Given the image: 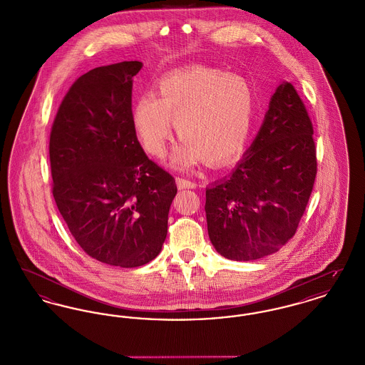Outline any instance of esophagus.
I'll return each instance as SVG.
<instances>
[{"label":"esophagus","instance_id":"1","mask_svg":"<svg viewBox=\"0 0 365 365\" xmlns=\"http://www.w3.org/2000/svg\"><path fill=\"white\" fill-rule=\"evenodd\" d=\"M176 185H178V189L183 190V189H194L195 187V183L191 182L189 179H185V178H176Z\"/></svg>","mask_w":365,"mask_h":365}]
</instances>
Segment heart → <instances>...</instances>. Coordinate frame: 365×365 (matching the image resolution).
I'll use <instances>...</instances> for the list:
<instances>
[{
	"mask_svg": "<svg viewBox=\"0 0 365 365\" xmlns=\"http://www.w3.org/2000/svg\"><path fill=\"white\" fill-rule=\"evenodd\" d=\"M255 122V94L235 73L205 66H190L165 73L134 105L131 123L140 146L163 157L173 135L183 139L173 163L185 168L202 158L220 165L242 153Z\"/></svg>",
	"mask_w": 365,
	"mask_h": 365,
	"instance_id": "obj_1",
	"label": "heart"
}]
</instances>
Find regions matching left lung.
<instances>
[{"instance_id": "8db88e82", "label": "left lung", "mask_w": 365, "mask_h": 365, "mask_svg": "<svg viewBox=\"0 0 365 365\" xmlns=\"http://www.w3.org/2000/svg\"><path fill=\"white\" fill-rule=\"evenodd\" d=\"M317 173L313 125L294 86L279 85L232 174L207 189L209 240L226 259L272 255L297 231Z\"/></svg>"}]
</instances>
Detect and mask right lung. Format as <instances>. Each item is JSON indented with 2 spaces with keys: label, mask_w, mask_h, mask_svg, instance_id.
<instances>
[{
  "label": "right lung",
  "mask_w": 365,
  "mask_h": 365,
  "mask_svg": "<svg viewBox=\"0 0 365 365\" xmlns=\"http://www.w3.org/2000/svg\"><path fill=\"white\" fill-rule=\"evenodd\" d=\"M140 68V61H123L78 78L49 142L53 197L72 237L90 257L122 268L156 259L178 191L133 128V78Z\"/></svg>",
  "instance_id": "right-lung-1"
}]
</instances>
